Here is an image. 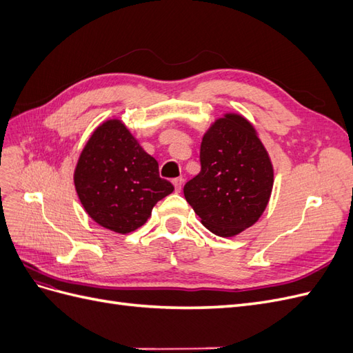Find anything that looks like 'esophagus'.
Segmentation results:
<instances>
[{"label":"esophagus","instance_id":"esophagus-1","mask_svg":"<svg viewBox=\"0 0 353 353\" xmlns=\"http://www.w3.org/2000/svg\"><path fill=\"white\" fill-rule=\"evenodd\" d=\"M172 184H174V187H175V191H176V193H179L181 188H183L184 179H183V178H175V179L172 181Z\"/></svg>","mask_w":353,"mask_h":353}]
</instances>
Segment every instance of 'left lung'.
Returning <instances> with one entry per match:
<instances>
[{
    "instance_id": "8db88e82",
    "label": "left lung",
    "mask_w": 353,
    "mask_h": 353,
    "mask_svg": "<svg viewBox=\"0 0 353 353\" xmlns=\"http://www.w3.org/2000/svg\"><path fill=\"white\" fill-rule=\"evenodd\" d=\"M201 170L184 187L200 222L234 237L259 221L272 193L274 166L256 128L240 113H223L203 134Z\"/></svg>"
}]
</instances>
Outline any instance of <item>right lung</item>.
Wrapping results in <instances>:
<instances>
[{
  "mask_svg": "<svg viewBox=\"0 0 353 353\" xmlns=\"http://www.w3.org/2000/svg\"><path fill=\"white\" fill-rule=\"evenodd\" d=\"M73 183L88 216L117 234L144 225L156 203L174 191L159 176L157 160L114 117L95 128L85 143Z\"/></svg>",
  "mask_w": 353,
  "mask_h": 353,
  "instance_id": "right-lung-1",
  "label": "right lung"
}]
</instances>
